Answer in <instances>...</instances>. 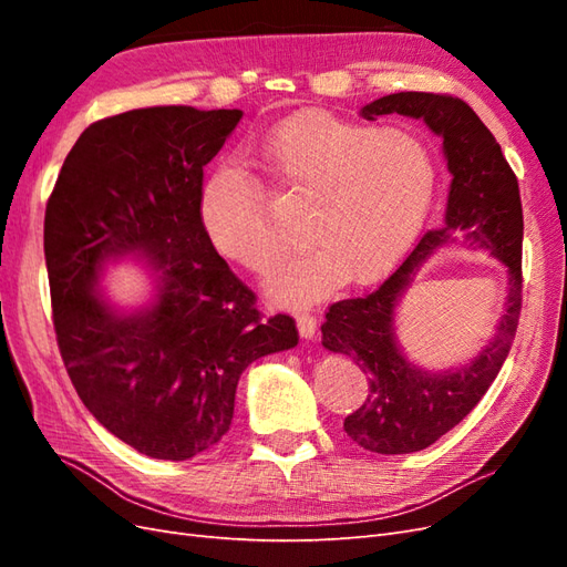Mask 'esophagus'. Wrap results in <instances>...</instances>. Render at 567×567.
<instances>
[{"mask_svg": "<svg viewBox=\"0 0 567 567\" xmlns=\"http://www.w3.org/2000/svg\"><path fill=\"white\" fill-rule=\"evenodd\" d=\"M298 331L305 340H312L317 336V317L310 312L298 315Z\"/></svg>", "mask_w": 567, "mask_h": 567, "instance_id": "obj_1", "label": "esophagus"}]
</instances>
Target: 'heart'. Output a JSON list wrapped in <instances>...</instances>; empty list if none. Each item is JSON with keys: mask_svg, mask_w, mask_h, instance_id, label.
<instances>
[{"mask_svg": "<svg viewBox=\"0 0 567 567\" xmlns=\"http://www.w3.org/2000/svg\"><path fill=\"white\" fill-rule=\"evenodd\" d=\"M262 165L296 196L310 200L305 241L269 271L267 296L290 310L329 298L348 281L367 286L402 260L431 210L437 165L409 130L302 113L257 146ZM200 225L229 262L262 274L284 250L286 234L248 169L225 161L200 188Z\"/></svg>", "mask_w": 567, "mask_h": 567, "instance_id": "1", "label": "heart"}]
</instances>
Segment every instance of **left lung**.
I'll list each match as a JSON object with an SVG mask.
<instances>
[{"instance_id": "obj_1", "label": "left lung", "mask_w": 567, "mask_h": 567, "mask_svg": "<svg viewBox=\"0 0 567 567\" xmlns=\"http://www.w3.org/2000/svg\"><path fill=\"white\" fill-rule=\"evenodd\" d=\"M423 120L442 140L452 175L442 227L427 231L402 267L367 298L331 305L321 346L346 354L369 375V398L342 423L350 440L375 454H411L471 414L506 362L523 302V205L518 179L502 146L461 99L398 92L371 101L359 115ZM463 245L487 251L507 269V300L488 346L466 365L435 372L416 365L396 336V310L420 267L440 248Z\"/></svg>"}]
</instances>
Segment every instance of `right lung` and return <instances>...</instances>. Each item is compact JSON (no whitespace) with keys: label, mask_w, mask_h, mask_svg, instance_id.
I'll return each instance as SVG.
<instances>
[{"label":"right lung","mask_w":567,"mask_h":567,"mask_svg":"<svg viewBox=\"0 0 567 567\" xmlns=\"http://www.w3.org/2000/svg\"><path fill=\"white\" fill-rule=\"evenodd\" d=\"M234 109L151 106L90 125L68 153L44 215L56 340L92 416L151 458L217 444L255 359L298 346L288 315L262 319L200 225L203 167L236 130ZM147 267L150 298L117 306L100 281Z\"/></svg>","instance_id":"obj_1"}]
</instances>
